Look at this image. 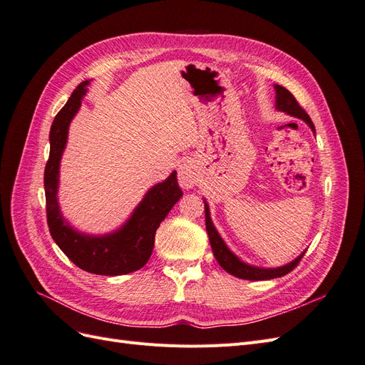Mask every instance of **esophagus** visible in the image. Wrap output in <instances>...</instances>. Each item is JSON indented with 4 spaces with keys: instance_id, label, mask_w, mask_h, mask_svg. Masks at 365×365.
<instances>
[{
    "instance_id": "1",
    "label": "esophagus",
    "mask_w": 365,
    "mask_h": 365,
    "mask_svg": "<svg viewBox=\"0 0 365 365\" xmlns=\"http://www.w3.org/2000/svg\"><path fill=\"white\" fill-rule=\"evenodd\" d=\"M178 181L185 189H192L196 184V169L192 161H182L178 168Z\"/></svg>"
}]
</instances>
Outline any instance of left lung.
I'll return each mask as SVG.
<instances>
[{
    "instance_id": "left-lung-1",
    "label": "left lung",
    "mask_w": 365,
    "mask_h": 365,
    "mask_svg": "<svg viewBox=\"0 0 365 365\" xmlns=\"http://www.w3.org/2000/svg\"><path fill=\"white\" fill-rule=\"evenodd\" d=\"M275 108L279 111H283L286 114H291L294 117H298L304 120L306 123L311 126V129L315 132V126L312 123L311 117L307 115V113L300 106V103L297 102V98L283 88L282 85H275ZM205 228L208 233V239H210V245H212L213 254L217 260V263L222 267L227 272H230L231 275H235L237 279H244V280H271L275 277H283L288 272H291L300 260L303 259L304 252L300 254L295 260H292L291 263L284 264V267L280 268H272V269H264V268H256V267H250V264L244 263L242 260H239L233 252H231L227 245L224 244V240L220 239V236L217 235V231L212 222V217H210V210L208 205L205 204Z\"/></svg>"
}]
</instances>
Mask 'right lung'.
Returning <instances> with one entry per match:
<instances>
[{
	"label": "right lung",
	"instance_id": "1",
	"mask_svg": "<svg viewBox=\"0 0 365 365\" xmlns=\"http://www.w3.org/2000/svg\"><path fill=\"white\" fill-rule=\"evenodd\" d=\"M88 83L90 81H85L76 88L68 102L54 117L50 129V157L43 172L47 222L53 240L76 267L98 275L129 274L148 263L155 244L157 228L178 202L182 192L176 172H173L168 180L152 187L123 227L108 236L77 233L65 222L56 197L59 163L67 145L70 121L81 108Z\"/></svg>",
	"mask_w": 365,
	"mask_h": 365
}]
</instances>
